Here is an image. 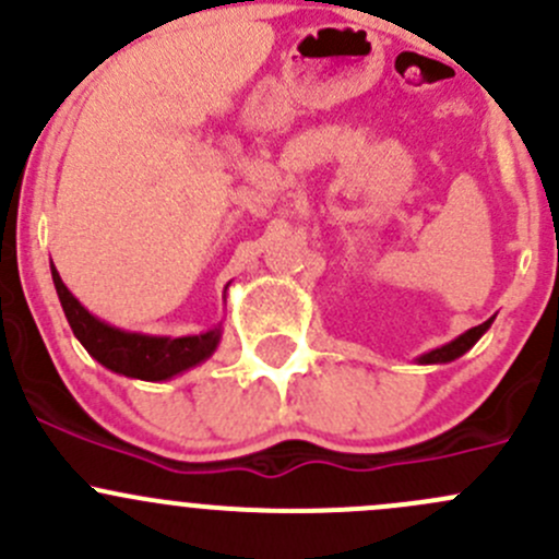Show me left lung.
<instances>
[{"label":"left lung","mask_w":559,"mask_h":559,"mask_svg":"<svg viewBox=\"0 0 559 559\" xmlns=\"http://www.w3.org/2000/svg\"><path fill=\"white\" fill-rule=\"evenodd\" d=\"M489 324H492V319H487V321H484V324L473 326V330H467L465 335H460V337H456V341L447 343V346H441V348H436V352L425 354V357H421L419 362H425V365H430V362H452V359L462 357V354H465L467 348H471L473 343H476L478 337H481L484 332L489 330Z\"/></svg>","instance_id":"obj_1"}]
</instances>
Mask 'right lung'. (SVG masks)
Segmentation results:
<instances>
[{"label": "right lung", "mask_w": 559, "mask_h": 559, "mask_svg": "<svg viewBox=\"0 0 559 559\" xmlns=\"http://www.w3.org/2000/svg\"><path fill=\"white\" fill-rule=\"evenodd\" d=\"M50 273H53L56 295H59L61 308H64V316L75 337L97 362H103L112 373L143 381H165L200 365L218 346V330L189 337H151L140 335V332L116 330V326L94 319L70 295L56 267Z\"/></svg>", "instance_id": "1"}]
</instances>
